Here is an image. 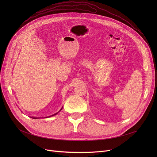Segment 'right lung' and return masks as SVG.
<instances>
[{
    "label": "right lung",
    "instance_id": "add662e5",
    "mask_svg": "<svg viewBox=\"0 0 157 157\" xmlns=\"http://www.w3.org/2000/svg\"><path fill=\"white\" fill-rule=\"evenodd\" d=\"M62 109H60V111H61V110H62ZM57 113H56V114H53V115H55V114H57ZM53 115H52V116H53Z\"/></svg>",
    "mask_w": 157,
    "mask_h": 157
}]
</instances>
